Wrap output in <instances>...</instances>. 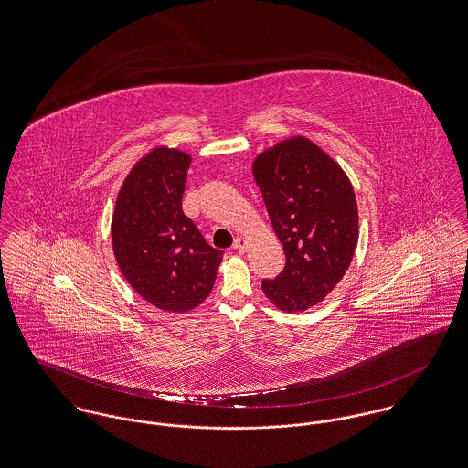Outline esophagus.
Instances as JSON below:
<instances>
[{"label": "esophagus", "mask_w": 468, "mask_h": 468, "mask_svg": "<svg viewBox=\"0 0 468 468\" xmlns=\"http://www.w3.org/2000/svg\"><path fill=\"white\" fill-rule=\"evenodd\" d=\"M233 249L239 250V252H246V250H248V240H246L244 237H237V239H235V244H233Z\"/></svg>", "instance_id": "1"}]
</instances>
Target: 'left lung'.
I'll list each match as a JSON object with an SVG mask.
<instances>
[{
  "label": "left lung",
  "mask_w": 468,
  "mask_h": 468,
  "mask_svg": "<svg viewBox=\"0 0 468 468\" xmlns=\"http://www.w3.org/2000/svg\"><path fill=\"white\" fill-rule=\"evenodd\" d=\"M252 175L286 265L263 279L267 299L286 313L322 303L346 274L358 240L354 187L330 155L303 136L260 154Z\"/></svg>",
  "instance_id": "left-lung-1"
}]
</instances>
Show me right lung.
<instances>
[{
    "mask_svg": "<svg viewBox=\"0 0 468 468\" xmlns=\"http://www.w3.org/2000/svg\"><path fill=\"white\" fill-rule=\"evenodd\" d=\"M191 155L157 146L127 175L111 220L116 263L146 303L187 313L216 282L222 250L182 210Z\"/></svg>",
    "mask_w": 468,
    "mask_h": 468,
    "instance_id": "add662e5",
    "label": "right lung"
}]
</instances>
